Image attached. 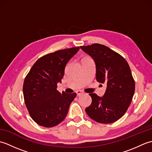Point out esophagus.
<instances>
[{"label": "esophagus", "instance_id": "esophagus-1", "mask_svg": "<svg viewBox=\"0 0 152 152\" xmlns=\"http://www.w3.org/2000/svg\"><path fill=\"white\" fill-rule=\"evenodd\" d=\"M76 93H77V95L79 96L82 95L83 94V92H82V91H80V90H78V91H76Z\"/></svg>", "mask_w": 152, "mask_h": 152}]
</instances>
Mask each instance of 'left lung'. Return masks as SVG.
<instances>
[{"label": "left lung", "instance_id": "left-lung-1", "mask_svg": "<svg viewBox=\"0 0 152 152\" xmlns=\"http://www.w3.org/2000/svg\"><path fill=\"white\" fill-rule=\"evenodd\" d=\"M80 48L95 61L96 81L106 86L102 97L90 93L92 102L86 108L87 114L101 124L116 121L127 112L134 95L135 83L129 65L104 45L93 44Z\"/></svg>", "mask_w": 152, "mask_h": 152}]
</instances>
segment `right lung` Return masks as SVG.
I'll return each instance as SVG.
<instances>
[{
    "instance_id": "right-lung-1",
    "label": "right lung",
    "mask_w": 152,
    "mask_h": 152,
    "mask_svg": "<svg viewBox=\"0 0 152 152\" xmlns=\"http://www.w3.org/2000/svg\"><path fill=\"white\" fill-rule=\"evenodd\" d=\"M80 47L61 50L38 59L24 80L25 105L32 119L39 125L52 127L66 118L76 93H59L57 83L61 82L69 61Z\"/></svg>"
}]
</instances>
